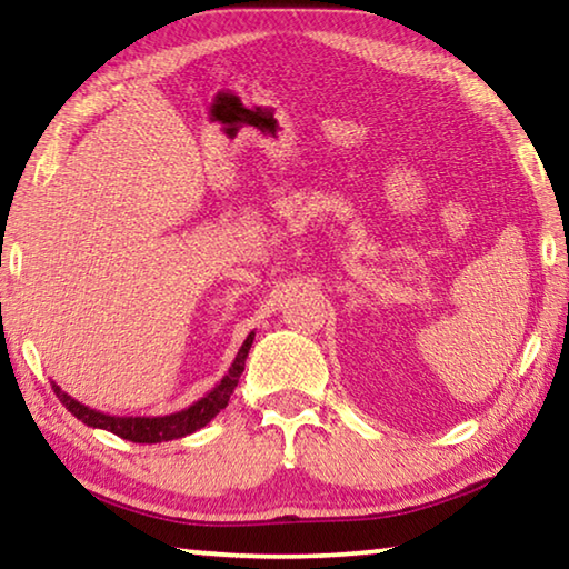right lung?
<instances>
[{"label":"right lung","instance_id":"1","mask_svg":"<svg viewBox=\"0 0 569 569\" xmlns=\"http://www.w3.org/2000/svg\"><path fill=\"white\" fill-rule=\"evenodd\" d=\"M253 339H256V333L250 331L243 346L238 349L233 363H230L226 377L220 379L203 399L192 401L188 409H180L176 413H166V417H112V413L84 407L82 401L72 399L70 393H64L54 381H52V389L57 393V399H60L67 407V411H70L72 417L80 419L82 423H88V427L112 431V435L134 441V445H160V441H172V439L188 437V435H192V431L203 429L210 419L218 417L220 409L228 407L230 393H233V389L238 387L240 373H243V369H246V359H248L250 346H253Z\"/></svg>","mask_w":569,"mask_h":569}]
</instances>
